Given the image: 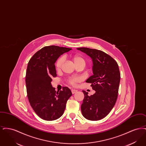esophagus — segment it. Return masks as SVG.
Here are the masks:
<instances>
[{
    "label": "esophagus",
    "mask_w": 146,
    "mask_h": 146,
    "mask_svg": "<svg viewBox=\"0 0 146 146\" xmlns=\"http://www.w3.org/2000/svg\"><path fill=\"white\" fill-rule=\"evenodd\" d=\"M71 92H72V94H75L76 92H77V90H71Z\"/></svg>",
    "instance_id": "34e87169"
}]
</instances>
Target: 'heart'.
Instances as JSON below:
<instances>
[{
	"instance_id": "obj_1",
	"label": "heart",
	"mask_w": 146,
	"mask_h": 146,
	"mask_svg": "<svg viewBox=\"0 0 146 146\" xmlns=\"http://www.w3.org/2000/svg\"><path fill=\"white\" fill-rule=\"evenodd\" d=\"M71 60L74 63V64L77 66L80 64H85V60L83 57L82 56L79 55H74L71 56ZM64 62V58L62 57H60L58 58V60L56 61L55 63L56 70L57 71H60L61 70L63 64ZM80 81V79L79 78L76 77V78H70L68 79H67L68 83L73 85L75 86L76 85V84L79 83Z\"/></svg>"
}]
</instances>
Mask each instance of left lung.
Listing matches in <instances>:
<instances>
[{
    "label": "left lung",
    "instance_id": "1",
    "mask_svg": "<svg viewBox=\"0 0 146 146\" xmlns=\"http://www.w3.org/2000/svg\"><path fill=\"white\" fill-rule=\"evenodd\" d=\"M78 50L92 58L93 75L86 81L91 83L95 93L88 96L83 91L84 98L81 110L84 118L99 120L106 117L114 107L118 97L120 74L118 63L102 51L88 48Z\"/></svg>",
    "mask_w": 146,
    "mask_h": 146
}]
</instances>
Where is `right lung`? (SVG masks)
I'll return each mask as SVG.
<instances>
[{
    "instance_id": "1",
    "label": "right lung",
    "mask_w": 146,
    "mask_h": 146,
    "mask_svg": "<svg viewBox=\"0 0 146 146\" xmlns=\"http://www.w3.org/2000/svg\"><path fill=\"white\" fill-rule=\"evenodd\" d=\"M71 49L55 45L45 46L28 62L26 75L28 100L35 113L45 120L60 118L72 95L68 88L63 87L62 90L56 91L51 83L52 78L57 76L56 60Z\"/></svg>"
}]
</instances>
